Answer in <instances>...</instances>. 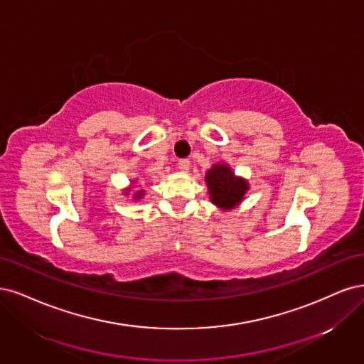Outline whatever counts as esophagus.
<instances>
[{
	"label": "esophagus",
	"instance_id": "1",
	"mask_svg": "<svg viewBox=\"0 0 364 364\" xmlns=\"http://www.w3.org/2000/svg\"><path fill=\"white\" fill-rule=\"evenodd\" d=\"M177 166H178V169L181 172H187V171H189V168H191V161L187 160V159H181V160H178Z\"/></svg>",
	"mask_w": 364,
	"mask_h": 364
}]
</instances>
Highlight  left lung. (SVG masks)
Instances as JSON below:
<instances>
[{
    "label": "left lung",
    "instance_id": "8db88e82",
    "mask_svg": "<svg viewBox=\"0 0 364 364\" xmlns=\"http://www.w3.org/2000/svg\"><path fill=\"white\" fill-rule=\"evenodd\" d=\"M205 183L212 203L222 210L237 207L248 192V181L236 177L227 163H216L205 173Z\"/></svg>",
    "mask_w": 364,
    "mask_h": 364
}]
</instances>
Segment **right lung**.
I'll list each match as a JSON object with an SVG mask.
<instances>
[{
    "label": "right lung",
    "instance_id": "right-lung-1",
    "mask_svg": "<svg viewBox=\"0 0 364 364\" xmlns=\"http://www.w3.org/2000/svg\"><path fill=\"white\" fill-rule=\"evenodd\" d=\"M142 196H144V191H137L136 195H134V199H139V198H142Z\"/></svg>",
    "mask_w": 364,
    "mask_h": 364
}]
</instances>
